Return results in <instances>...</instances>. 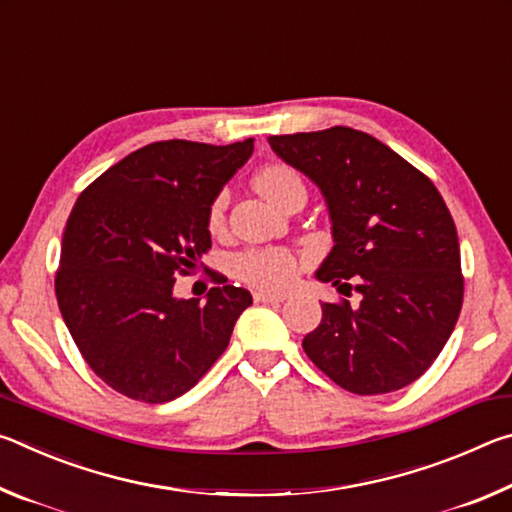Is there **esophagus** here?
Segmentation results:
<instances>
[{"mask_svg":"<svg viewBox=\"0 0 512 512\" xmlns=\"http://www.w3.org/2000/svg\"><path fill=\"white\" fill-rule=\"evenodd\" d=\"M255 302H282L287 300V293H273V291H255Z\"/></svg>","mask_w":512,"mask_h":512,"instance_id":"esophagus-1","label":"esophagus"}]
</instances>
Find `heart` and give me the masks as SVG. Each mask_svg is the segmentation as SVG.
Masks as SVG:
<instances>
[{"instance_id": "1", "label": "heart", "mask_w": 512, "mask_h": 512, "mask_svg": "<svg viewBox=\"0 0 512 512\" xmlns=\"http://www.w3.org/2000/svg\"><path fill=\"white\" fill-rule=\"evenodd\" d=\"M255 187L266 201L273 205H280L291 189L305 187L302 178L289 167H268L262 169L255 176ZM225 207H228V192H221L210 205V214H207V228L212 232H219L225 221ZM235 275L259 289H284L293 282L298 273V257L291 253L289 248L280 246H262V248H248L244 253L235 257Z\"/></svg>"}]
</instances>
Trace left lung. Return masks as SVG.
Returning a JSON list of instances; mask_svg holds the SVG:
<instances>
[{"mask_svg":"<svg viewBox=\"0 0 512 512\" xmlns=\"http://www.w3.org/2000/svg\"><path fill=\"white\" fill-rule=\"evenodd\" d=\"M271 149L314 180L332 219L334 248L316 277L350 300L323 302L302 341L307 357L357 395L400 391L424 375L463 305L461 248L436 185L348 126L273 135Z\"/></svg>","mask_w":512,"mask_h":512,"instance_id":"1","label":"left lung"}]
</instances>
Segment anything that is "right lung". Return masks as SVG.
Listing matches in <instances>:
<instances>
[{
    "label": "right lung",
    "mask_w": 512,
    "mask_h": 512,
    "mask_svg": "<svg viewBox=\"0 0 512 512\" xmlns=\"http://www.w3.org/2000/svg\"><path fill=\"white\" fill-rule=\"evenodd\" d=\"M253 142H153L76 198L56 298L83 359L117 393L146 404L187 393L253 305L219 273L205 302L173 296L176 277L212 248L210 205L253 155Z\"/></svg>",
    "instance_id": "right-lung-1"
}]
</instances>
